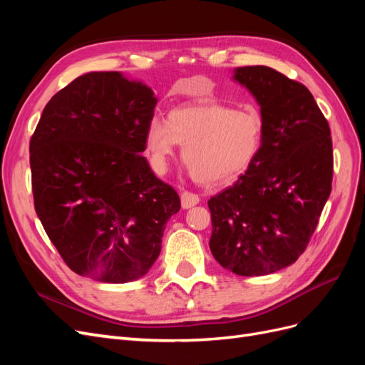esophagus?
I'll return each instance as SVG.
<instances>
[{
  "label": "esophagus",
  "instance_id": "esophagus-1",
  "mask_svg": "<svg viewBox=\"0 0 365 365\" xmlns=\"http://www.w3.org/2000/svg\"><path fill=\"white\" fill-rule=\"evenodd\" d=\"M196 204H200V196L192 193V192H182L181 195V205L182 208H192Z\"/></svg>",
  "mask_w": 365,
  "mask_h": 365
}]
</instances>
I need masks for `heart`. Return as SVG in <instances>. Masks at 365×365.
Wrapping results in <instances>:
<instances>
[{
    "instance_id": "obj_1",
    "label": "heart",
    "mask_w": 365,
    "mask_h": 365,
    "mask_svg": "<svg viewBox=\"0 0 365 365\" xmlns=\"http://www.w3.org/2000/svg\"><path fill=\"white\" fill-rule=\"evenodd\" d=\"M263 123L254 109H231L220 103L175 108L168 121L152 117L145 148L152 168L164 173L178 145L182 161L196 181L205 185L228 182L256 160Z\"/></svg>"
}]
</instances>
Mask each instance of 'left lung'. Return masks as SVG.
Here are the masks:
<instances>
[{"mask_svg":"<svg viewBox=\"0 0 365 365\" xmlns=\"http://www.w3.org/2000/svg\"><path fill=\"white\" fill-rule=\"evenodd\" d=\"M233 81L260 106L262 145L247 172L210 197V250L222 268L254 277L306 250L332 190V138L304 85L264 65L235 68Z\"/></svg>","mask_w":365,"mask_h":365,"instance_id":"1","label":"left lung"}]
</instances>
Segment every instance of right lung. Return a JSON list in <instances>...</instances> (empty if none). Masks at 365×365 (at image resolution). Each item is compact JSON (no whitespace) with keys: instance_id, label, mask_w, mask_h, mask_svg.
Masks as SVG:
<instances>
[{"instance_id":"obj_1","label":"right lung","mask_w":365,"mask_h":365,"mask_svg":"<svg viewBox=\"0 0 365 365\" xmlns=\"http://www.w3.org/2000/svg\"><path fill=\"white\" fill-rule=\"evenodd\" d=\"M157 97L120 71L77 77L30 140L35 210L70 269L105 283L148 274L180 196L152 172L145 134Z\"/></svg>"}]
</instances>
